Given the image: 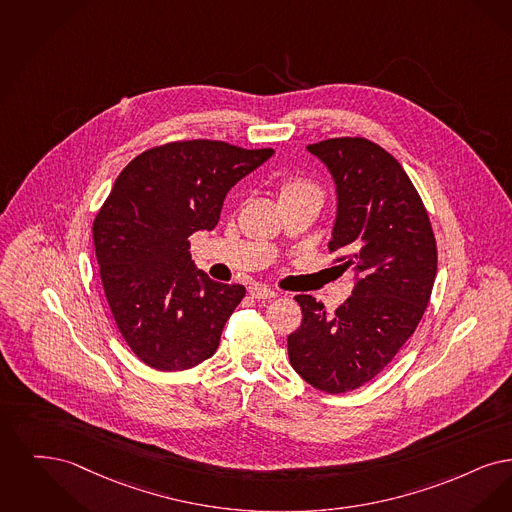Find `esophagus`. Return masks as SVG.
Returning a JSON list of instances; mask_svg holds the SVG:
<instances>
[{"label":"esophagus","mask_w":512,"mask_h":512,"mask_svg":"<svg viewBox=\"0 0 512 512\" xmlns=\"http://www.w3.org/2000/svg\"><path fill=\"white\" fill-rule=\"evenodd\" d=\"M248 292L256 300H273L277 296L275 290L267 289V287H252Z\"/></svg>","instance_id":"esophagus-1"}]
</instances>
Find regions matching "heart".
I'll list each match as a JSON object with an SVG mask.
<instances>
[{"label": "heart", "mask_w": 512, "mask_h": 512, "mask_svg": "<svg viewBox=\"0 0 512 512\" xmlns=\"http://www.w3.org/2000/svg\"><path fill=\"white\" fill-rule=\"evenodd\" d=\"M279 195H281V200L306 197V195H313V197L321 199V189L313 183L312 179L302 178V176H289V178L281 181Z\"/></svg>", "instance_id": "obj_1"}]
</instances>
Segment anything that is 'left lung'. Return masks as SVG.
I'll use <instances>...</instances> for the list:
<instances>
[{
	"label": "left lung",
	"mask_w": 512,
	"mask_h": 512,
	"mask_svg": "<svg viewBox=\"0 0 512 512\" xmlns=\"http://www.w3.org/2000/svg\"><path fill=\"white\" fill-rule=\"evenodd\" d=\"M336 183L331 252L356 271L352 296L325 310L310 294L294 300L302 325L289 334L294 371L313 388L344 394L367 384L415 333L438 269L428 212L400 162L365 137L308 145Z\"/></svg>",
	"instance_id": "obj_1"
}]
</instances>
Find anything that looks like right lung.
Masks as SVG:
<instances>
[{"mask_svg": "<svg viewBox=\"0 0 512 512\" xmlns=\"http://www.w3.org/2000/svg\"><path fill=\"white\" fill-rule=\"evenodd\" d=\"M271 155L225 141H172L135 156L114 181L93 245L116 327L145 365L185 371L214 356L246 290L197 271L189 237L214 229L227 191Z\"/></svg>", "mask_w": 512, "mask_h": 512, "instance_id": "add662e5", "label": "right lung"}]
</instances>
